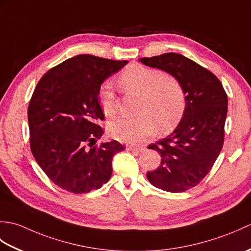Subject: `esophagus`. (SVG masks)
Listing matches in <instances>:
<instances>
[{
	"label": "esophagus",
	"instance_id": "obj_1",
	"mask_svg": "<svg viewBox=\"0 0 251 251\" xmlns=\"http://www.w3.org/2000/svg\"><path fill=\"white\" fill-rule=\"evenodd\" d=\"M126 149L128 151H132V152H141L143 149L140 147H134V146H127Z\"/></svg>",
	"mask_w": 251,
	"mask_h": 251
}]
</instances>
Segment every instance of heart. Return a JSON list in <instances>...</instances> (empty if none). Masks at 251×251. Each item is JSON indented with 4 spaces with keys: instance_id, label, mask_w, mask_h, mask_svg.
<instances>
[{
    "instance_id": "obj_1",
    "label": "heart",
    "mask_w": 251,
    "mask_h": 251,
    "mask_svg": "<svg viewBox=\"0 0 251 251\" xmlns=\"http://www.w3.org/2000/svg\"><path fill=\"white\" fill-rule=\"evenodd\" d=\"M119 83L123 92L138 97L132 119L110 122L109 134L126 143H141L159 131L173 129L185 109V92L179 79L169 73L142 65H130L122 71ZM100 108L105 116L113 117L119 99L111 84L103 83L98 92Z\"/></svg>"
}]
</instances>
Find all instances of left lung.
Wrapping results in <instances>:
<instances>
[{
  "mask_svg": "<svg viewBox=\"0 0 251 251\" xmlns=\"http://www.w3.org/2000/svg\"><path fill=\"white\" fill-rule=\"evenodd\" d=\"M143 65L177 77L185 92V109L176 129L149 149L161 154L148 180L163 191L179 193L199 184L214 166L225 141L227 96L214 73L176 52L143 57Z\"/></svg>",
  "mask_w": 251,
  "mask_h": 251,
  "instance_id": "1",
  "label": "left lung"
}]
</instances>
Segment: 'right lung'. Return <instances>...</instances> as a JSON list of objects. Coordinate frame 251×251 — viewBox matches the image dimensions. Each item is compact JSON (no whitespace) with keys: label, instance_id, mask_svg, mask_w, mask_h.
Listing matches in <instances>:
<instances>
[{"label":"right lung","instance_id":"obj_1","mask_svg":"<svg viewBox=\"0 0 251 251\" xmlns=\"http://www.w3.org/2000/svg\"><path fill=\"white\" fill-rule=\"evenodd\" d=\"M92 55H77L47 71L28 108L30 148L52 182L74 194L100 189L112 175V158L124 150L103 135L104 115L98 92L111 74L127 65Z\"/></svg>","mask_w":251,"mask_h":251}]
</instances>
